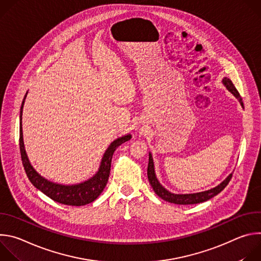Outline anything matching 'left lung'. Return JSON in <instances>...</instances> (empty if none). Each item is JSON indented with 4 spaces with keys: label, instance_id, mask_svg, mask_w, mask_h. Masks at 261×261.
I'll return each mask as SVG.
<instances>
[{
    "label": "left lung",
    "instance_id": "1",
    "mask_svg": "<svg viewBox=\"0 0 261 261\" xmlns=\"http://www.w3.org/2000/svg\"><path fill=\"white\" fill-rule=\"evenodd\" d=\"M223 85L225 86V88L231 93L233 94V96L240 101L242 107L244 108V103L242 100V97L240 96V93L238 92V90L236 89L234 85L232 84V82L227 79L224 77L222 81ZM232 177V173H230L224 180H223L220 185H218L217 187L210 189L207 191H203V192H198V193H192V194H174L169 192L168 190H166L163 186L159 182L156 173H155V168H154V161H153V157L152 154L148 153V165H147V178L148 181H150L153 190L155 191V193L162 198L165 201L171 202V203H175V204H195V203H200L203 201H206L211 198H213L214 196H216L217 194H219L223 189H224L226 186L228 185L229 180Z\"/></svg>",
    "mask_w": 261,
    "mask_h": 261
}]
</instances>
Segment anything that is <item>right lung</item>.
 Returning <instances> with one entry per match:
<instances>
[{
    "instance_id": "add662e5",
    "label": "right lung",
    "mask_w": 261,
    "mask_h": 261,
    "mask_svg": "<svg viewBox=\"0 0 261 261\" xmlns=\"http://www.w3.org/2000/svg\"><path fill=\"white\" fill-rule=\"evenodd\" d=\"M28 94V93H27ZM27 94L23 98L20 107V116H19V148H20V155L23 168L25 170L27 176L29 177L30 181L35 186V187L43 192L46 196L51 198L53 200L60 202L66 205H86L88 203L93 202L103 191L105 186L107 184L110 166H111V159L117 148L124 142L131 139V135H125L120 138H117L110 145L107 147L105 151L99 169L91 178L86 181L75 184V185H62L53 182L43 176H41L37 172L34 167L31 165L29 158L27 156L24 144H23V137H22V125H21V116H22V108L24 104V100Z\"/></svg>"
}]
</instances>
